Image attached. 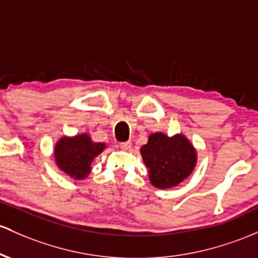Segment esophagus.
I'll return each mask as SVG.
<instances>
[{"label":"esophagus","mask_w":258,"mask_h":258,"mask_svg":"<svg viewBox=\"0 0 258 258\" xmlns=\"http://www.w3.org/2000/svg\"><path fill=\"white\" fill-rule=\"evenodd\" d=\"M118 147H120L122 151H128V149H131L132 143L131 142H122V143H120V146Z\"/></svg>","instance_id":"esophagus-1"}]
</instances>
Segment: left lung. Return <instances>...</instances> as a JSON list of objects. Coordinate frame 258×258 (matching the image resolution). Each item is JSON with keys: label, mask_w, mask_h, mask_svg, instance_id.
Segmentation results:
<instances>
[{"label": "left lung", "mask_w": 258, "mask_h": 258, "mask_svg": "<svg viewBox=\"0 0 258 258\" xmlns=\"http://www.w3.org/2000/svg\"><path fill=\"white\" fill-rule=\"evenodd\" d=\"M148 177L157 188H172L192 174L197 164V149L182 134L171 137L163 132L149 135L140 149Z\"/></svg>", "instance_id": "1"}]
</instances>
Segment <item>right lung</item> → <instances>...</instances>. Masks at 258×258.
<instances>
[{
    "label": "right lung",
    "mask_w": 258,
    "mask_h": 258,
    "mask_svg": "<svg viewBox=\"0 0 258 258\" xmlns=\"http://www.w3.org/2000/svg\"><path fill=\"white\" fill-rule=\"evenodd\" d=\"M106 148V143L94 142L89 134L62 136L55 143V164L67 176L84 180L92 171V163Z\"/></svg>",
    "instance_id": "right-lung-1"
}]
</instances>
